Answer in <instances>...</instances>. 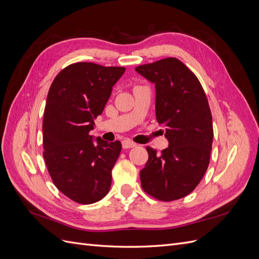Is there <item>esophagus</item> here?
I'll return each mask as SVG.
<instances>
[{"mask_svg": "<svg viewBox=\"0 0 259 259\" xmlns=\"http://www.w3.org/2000/svg\"><path fill=\"white\" fill-rule=\"evenodd\" d=\"M122 146H123L124 149H130V148L136 147L137 145L135 143H133L132 140H130V139H125V140H123V142H122Z\"/></svg>", "mask_w": 259, "mask_h": 259, "instance_id": "1", "label": "esophagus"}]
</instances>
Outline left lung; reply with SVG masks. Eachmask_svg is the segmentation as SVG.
Wrapping results in <instances>:
<instances>
[{"label": "left lung", "mask_w": 259, "mask_h": 259, "mask_svg": "<svg viewBox=\"0 0 259 259\" xmlns=\"http://www.w3.org/2000/svg\"><path fill=\"white\" fill-rule=\"evenodd\" d=\"M136 71L155 85V116L165 127L168 147L156 152L140 170L143 189L161 201L192 192L204 176L213 143V120L198 77L177 58L138 66Z\"/></svg>", "instance_id": "left-lung-1"}]
</instances>
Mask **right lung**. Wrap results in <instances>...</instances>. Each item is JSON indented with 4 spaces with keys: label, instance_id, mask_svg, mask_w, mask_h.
<instances>
[{
    "label": "right lung",
    "instance_id": "obj_1",
    "mask_svg": "<svg viewBox=\"0 0 259 259\" xmlns=\"http://www.w3.org/2000/svg\"><path fill=\"white\" fill-rule=\"evenodd\" d=\"M123 67L75 62L55 77L43 117V156L54 185L66 197L92 204L106 197L122 145L93 138L94 120L103 113Z\"/></svg>",
    "mask_w": 259,
    "mask_h": 259
}]
</instances>
